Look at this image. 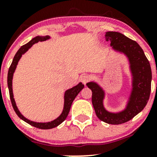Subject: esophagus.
Segmentation results:
<instances>
[{
	"label": "esophagus",
	"mask_w": 157,
	"mask_h": 157,
	"mask_svg": "<svg viewBox=\"0 0 157 157\" xmlns=\"http://www.w3.org/2000/svg\"><path fill=\"white\" fill-rule=\"evenodd\" d=\"M80 80L82 82V83L86 84V82H88L90 80H91V77L88 75H81Z\"/></svg>",
	"instance_id": "1"
}]
</instances>
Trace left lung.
<instances>
[{"label":"left lung","instance_id":"left-lung-1","mask_svg":"<svg viewBox=\"0 0 157 157\" xmlns=\"http://www.w3.org/2000/svg\"><path fill=\"white\" fill-rule=\"evenodd\" d=\"M105 39L110 40L113 49L126 55L130 64L132 90L125 109L118 113L106 111L103 105V89L94 82L86 85L92 91L91 100L97 117L106 123L119 125L131 120L145 107L150 97L152 73L148 60L136 41L117 32H107Z\"/></svg>","mask_w":157,"mask_h":157}]
</instances>
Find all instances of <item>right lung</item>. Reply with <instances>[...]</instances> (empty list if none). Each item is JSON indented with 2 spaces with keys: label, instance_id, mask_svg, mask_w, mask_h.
<instances>
[{
  "label": "right lung",
  "instance_id": "right-lung-1",
  "mask_svg": "<svg viewBox=\"0 0 157 157\" xmlns=\"http://www.w3.org/2000/svg\"><path fill=\"white\" fill-rule=\"evenodd\" d=\"M49 36H37V37H34L33 39H32L31 40L29 43H27L26 44L23 45V46H21V48H19L18 51L17 52V53L15 54V57H14L13 60H12V64H11L10 68H9L8 71V76H7V84H8V88H9V91H10V97L11 102H12V107H13L14 110H15V113H17V116L19 117L21 120H23V121L27 122L28 124L31 125L34 127L40 129H51L53 128L57 127L60 124L62 123L63 122L66 120V117H67L68 113H69L70 109H71V104L74 101V100L75 99V97H77V95L80 93V91L84 88V85L82 83V82H80L79 84H77V86H74L71 89L67 90L65 92L64 95V107L63 110V112L60 116L58 117L57 119H55V120L51 122H36L31 121V120H28L26 117L23 116L21 114V112L19 111V110L17 109V105L15 104V99L13 97V92H12V77H13V74L15 72V68L17 67V65L18 63V61L20 59H21V56L25 52H26L29 50V48H31V46L33 44H37L39 41H44L46 40L49 39Z\"/></svg>",
  "mask_w": 157,
  "mask_h": 157
}]
</instances>
